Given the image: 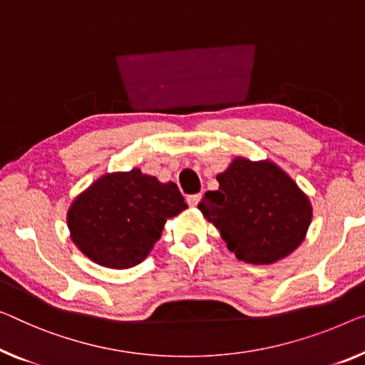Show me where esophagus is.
<instances>
[{"label": "esophagus", "instance_id": "34e87169", "mask_svg": "<svg viewBox=\"0 0 365 365\" xmlns=\"http://www.w3.org/2000/svg\"><path fill=\"white\" fill-rule=\"evenodd\" d=\"M200 200H201V195H200V193L190 195V197L187 198V201H188V205H190V206H197V205L200 203Z\"/></svg>", "mask_w": 365, "mask_h": 365}]
</instances>
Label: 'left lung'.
<instances>
[{
  "label": "left lung",
  "instance_id": "obj_1",
  "mask_svg": "<svg viewBox=\"0 0 365 365\" xmlns=\"http://www.w3.org/2000/svg\"><path fill=\"white\" fill-rule=\"evenodd\" d=\"M216 180L220 188L206 192L198 208L239 260L272 264L300 246L312 205L282 168L237 157Z\"/></svg>",
  "mask_w": 365,
  "mask_h": 365
}]
</instances>
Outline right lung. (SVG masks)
I'll use <instances>...</instances> for the list:
<instances>
[{
    "label": "right lung",
    "instance_id": "1",
    "mask_svg": "<svg viewBox=\"0 0 365 365\" xmlns=\"http://www.w3.org/2000/svg\"><path fill=\"white\" fill-rule=\"evenodd\" d=\"M185 208L175 183L133 168L98 178L70 206L67 225L86 257L103 267L129 269L148 257L168 217Z\"/></svg>",
    "mask_w": 365,
    "mask_h": 365
}]
</instances>
